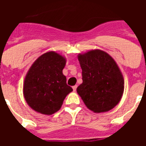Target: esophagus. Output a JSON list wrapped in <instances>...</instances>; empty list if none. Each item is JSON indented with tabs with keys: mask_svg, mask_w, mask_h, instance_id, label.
Masks as SVG:
<instances>
[{
	"mask_svg": "<svg viewBox=\"0 0 146 146\" xmlns=\"http://www.w3.org/2000/svg\"><path fill=\"white\" fill-rule=\"evenodd\" d=\"M76 88H77V86H73V92H76Z\"/></svg>",
	"mask_w": 146,
	"mask_h": 146,
	"instance_id": "1",
	"label": "esophagus"
}]
</instances>
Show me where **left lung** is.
<instances>
[{"mask_svg": "<svg viewBox=\"0 0 146 146\" xmlns=\"http://www.w3.org/2000/svg\"><path fill=\"white\" fill-rule=\"evenodd\" d=\"M82 83L76 89L86 106L95 113L106 112L120 102L124 80L115 60L104 50L79 54Z\"/></svg>", "mask_w": 146, "mask_h": 146, "instance_id": "1", "label": "left lung"}]
</instances>
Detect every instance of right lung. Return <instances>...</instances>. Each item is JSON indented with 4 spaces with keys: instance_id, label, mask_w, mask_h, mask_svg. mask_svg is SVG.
I'll return each mask as SVG.
<instances>
[{
    "instance_id": "right-lung-1",
    "label": "right lung",
    "mask_w": 146,
    "mask_h": 146,
    "mask_svg": "<svg viewBox=\"0 0 146 146\" xmlns=\"http://www.w3.org/2000/svg\"><path fill=\"white\" fill-rule=\"evenodd\" d=\"M66 58L55 51L41 55L31 66L23 82V96L31 108L50 115L60 109L66 96L73 91L63 74Z\"/></svg>"
}]
</instances>
